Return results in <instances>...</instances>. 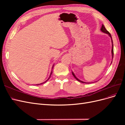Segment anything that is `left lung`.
I'll use <instances>...</instances> for the list:
<instances>
[{
	"label": "left lung",
	"mask_w": 125,
	"mask_h": 125,
	"mask_svg": "<svg viewBox=\"0 0 125 125\" xmlns=\"http://www.w3.org/2000/svg\"><path fill=\"white\" fill-rule=\"evenodd\" d=\"M101 31L102 32H103V33H106V34H107L111 37V40H112V59L113 58V56H114V51H113V40H112V36H111V34L109 33V32L108 31H107V30L105 29V26H104V25H103V24H102V27H101ZM112 63V62H111V63ZM72 74H73V77L76 79V80H78V81H79V82H82V83H89V82H83V81H81V80H79V79H78L76 77H75V74H74V73H73V72H72ZM97 82V81H96Z\"/></svg>",
	"instance_id": "left-lung-1"
}]
</instances>
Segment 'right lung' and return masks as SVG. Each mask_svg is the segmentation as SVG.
Wrapping results in <instances>:
<instances>
[{
    "instance_id": "1",
    "label": "right lung",
    "mask_w": 125,
    "mask_h": 125,
    "mask_svg": "<svg viewBox=\"0 0 125 125\" xmlns=\"http://www.w3.org/2000/svg\"><path fill=\"white\" fill-rule=\"evenodd\" d=\"M54 65H53V66H52V69H53V67H54ZM52 71H51V74H50V77H49V78H48V79H47V80H46V81H45L44 82H43V83H40V84H36V85H40V84H43V83H45V82H46V81H47L48 80H49V79H50V78H51V74H52Z\"/></svg>"
}]
</instances>
